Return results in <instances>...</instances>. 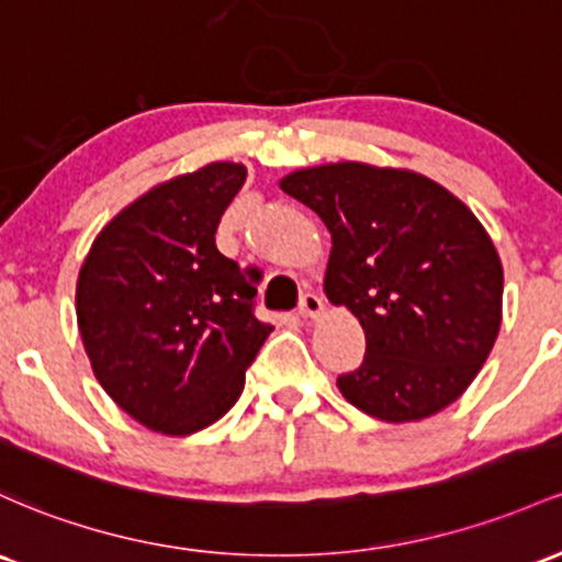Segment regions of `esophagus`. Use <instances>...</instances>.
Here are the masks:
<instances>
[{"instance_id": "esophagus-1", "label": "esophagus", "mask_w": 562, "mask_h": 562, "mask_svg": "<svg viewBox=\"0 0 562 562\" xmlns=\"http://www.w3.org/2000/svg\"><path fill=\"white\" fill-rule=\"evenodd\" d=\"M325 312V301L319 299L317 293H306L304 299H301V304H299V314L301 317H319V314Z\"/></svg>"}]
</instances>
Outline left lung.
<instances>
[{"mask_svg": "<svg viewBox=\"0 0 562 562\" xmlns=\"http://www.w3.org/2000/svg\"><path fill=\"white\" fill-rule=\"evenodd\" d=\"M330 232L325 295L366 330L338 375L347 403L386 424L422 422L464 394L502 328L504 269L485 226L422 172L330 162L280 181Z\"/></svg>", "mask_w": 562, "mask_h": 562, "instance_id": "8db88e82", "label": "left lung"}]
</instances>
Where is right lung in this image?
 Masks as SVG:
<instances>
[{
	"label": "right lung",
	"instance_id": "right-lung-1",
	"mask_svg": "<svg viewBox=\"0 0 562 562\" xmlns=\"http://www.w3.org/2000/svg\"><path fill=\"white\" fill-rule=\"evenodd\" d=\"M245 165L211 162L140 194L79 269L77 325L98 384L146 429L183 437L239 400L271 325L258 274L215 248Z\"/></svg>",
	"mask_w": 562,
	"mask_h": 562
}]
</instances>
